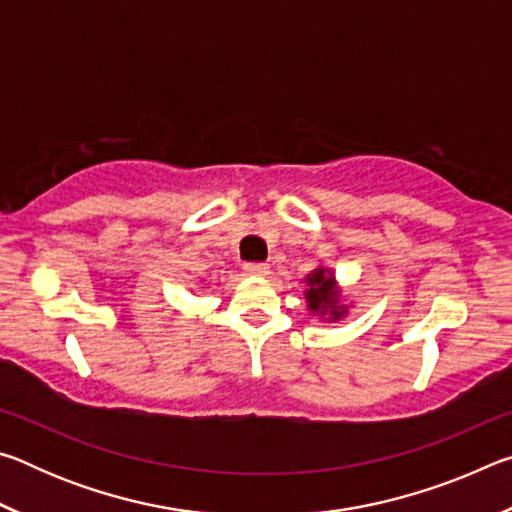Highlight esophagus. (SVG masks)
<instances>
[{"label":"esophagus","mask_w":512,"mask_h":512,"mask_svg":"<svg viewBox=\"0 0 512 512\" xmlns=\"http://www.w3.org/2000/svg\"><path fill=\"white\" fill-rule=\"evenodd\" d=\"M244 271L248 273V275H259V277H264V275H268L271 273V266L268 264H244Z\"/></svg>","instance_id":"1"}]
</instances>
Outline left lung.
<instances>
[{"mask_svg": "<svg viewBox=\"0 0 512 512\" xmlns=\"http://www.w3.org/2000/svg\"><path fill=\"white\" fill-rule=\"evenodd\" d=\"M307 289L302 291V296L307 300V309L311 314L320 316L327 323H336L343 320L348 314V305L343 302L341 287L336 282V275L332 268L318 266L305 277Z\"/></svg>", "mask_w": 512, "mask_h": 512, "instance_id": "left-lung-1", "label": "left lung"}]
</instances>
